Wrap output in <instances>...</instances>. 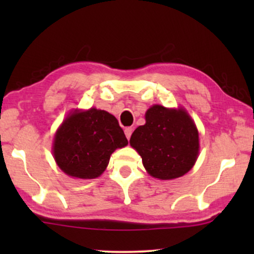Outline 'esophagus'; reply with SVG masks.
I'll list each match as a JSON object with an SVG mask.
<instances>
[{
	"label": "esophagus",
	"instance_id": "1",
	"mask_svg": "<svg viewBox=\"0 0 254 254\" xmlns=\"http://www.w3.org/2000/svg\"><path fill=\"white\" fill-rule=\"evenodd\" d=\"M131 133H133V128H131V127H126V128H125V134H126V137L128 138V140H129V138H130Z\"/></svg>",
	"mask_w": 254,
	"mask_h": 254
}]
</instances>
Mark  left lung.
I'll list each match as a JSON object with an SVG mask.
<instances>
[{
    "instance_id": "8db88e82",
    "label": "left lung",
    "mask_w": 254,
    "mask_h": 254,
    "mask_svg": "<svg viewBox=\"0 0 254 254\" xmlns=\"http://www.w3.org/2000/svg\"><path fill=\"white\" fill-rule=\"evenodd\" d=\"M129 143L149 175L162 180L185 175L199 154V133L186 111L161 105L147 111L145 125L134 130Z\"/></svg>"
}]
</instances>
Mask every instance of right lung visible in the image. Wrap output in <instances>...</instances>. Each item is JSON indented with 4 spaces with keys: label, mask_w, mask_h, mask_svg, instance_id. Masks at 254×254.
Masks as SVG:
<instances>
[{
    "label": "right lung",
    "mask_w": 254,
    "mask_h": 254,
    "mask_svg": "<svg viewBox=\"0 0 254 254\" xmlns=\"http://www.w3.org/2000/svg\"><path fill=\"white\" fill-rule=\"evenodd\" d=\"M127 144L116 117L90 109L65 118L55 134L53 152L59 168L68 176L93 179L106 169L112 152Z\"/></svg>",
    "instance_id": "1"
}]
</instances>
